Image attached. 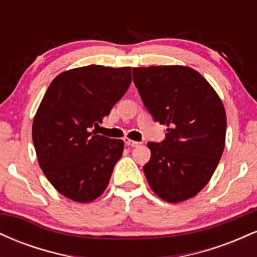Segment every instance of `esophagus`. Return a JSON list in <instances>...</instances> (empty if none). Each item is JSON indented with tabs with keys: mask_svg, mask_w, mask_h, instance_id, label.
Wrapping results in <instances>:
<instances>
[{
	"mask_svg": "<svg viewBox=\"0 0 257 257\" xmlns=\"http://www.w3.org/2000/svg\"><path fill=\"white\" fill-rule=\"evenodd\" d=\"M124 143H125V145L129 147H137V146H139V144H140V143H138V141L131 140V139H128V138L124 139Z\"/></svg>",
	"mask_w": 257,
	"mask_h": 257,
	"instance_id": "esophagus-1",
	"label": "esophagus"
}]
</instances>
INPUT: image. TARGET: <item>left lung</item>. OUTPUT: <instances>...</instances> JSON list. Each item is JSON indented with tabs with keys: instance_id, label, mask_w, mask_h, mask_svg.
<instances>
[{
	"instance_id": "obj_1",
	"label": "left lung",
	"mask_w": 257,
	"mask_h": 257,
	"mask_svg": "<svg viewBox=\"0 0 257 257\" xmlns=\"http://www.w3.org/2000/svg\"><path fill=\"white\" fill-rule=\"evenodd\" d=\"M133 78L166 140L149 143L144 166L150 187L161 199L180 203L197 196L219 164L226 141V111L220 96L192 67H134Z\"/></svg>"
}]
</instances>
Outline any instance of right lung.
Wrapping results in <instances>:
<instances>
[{"label": "right lung", "mask_w": 257, "mask_h": 257, "mask_svg": "<svg viewBox=\"0 0 257 257\" xmlns=\"http://www.w3.org/2000/svg\"><path fill=\"white\" fill-rule=\"evenodd\" d=\"M132 67L88 65L52 81L32 123L41 169L59 193L88 203L104 193L124 143L95 135L111 108L128 90Z\"/></svg>", "instance_id": "add662e5"}]
</instances>
